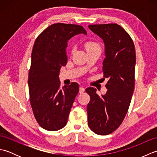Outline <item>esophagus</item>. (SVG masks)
Instances as JSON below:
<instances>
[{
    "label": "esophagus",
    "mask_w": 157,
    "mask_h": 157,
    "mask_svg": "<svg viewBox=\"0 0 157 157\" xmlns=\"http://www.w3.org/2000/svg\"><path fill=\"white\" fill-rule=\"evenodd\" d=\"M85 91V88L83 87V86H80L79 87V92L80 93V94H82V93H83Z\"/></svg>",
    "instance_id": "obj_1"
}]
</instances>
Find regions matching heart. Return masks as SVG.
I'll return each mask as SVG.
<instances>
[{
  "mask_svg": "<svg viewBox=\"0 0 157 157\" xmlns=\"http://www.w3.org/2000/svg\"><path fill=\"white\" fill-rule=\"evenodd\" d=\"M86 48L87 51H94V50H100L101 51V47L100 46L94 42H88L86 44Z\"/></svg>",
  "mask_w": 157,
  "mask_h": 157,
  "instance_id": "b5f03b06",
  "label": "heart"
}]
</instances>
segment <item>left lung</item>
Here are the masks:
<instances>
[{
	"mask_svg": "<svg viewBox=\"0 0 157 157\" xmlns=\"http://www.w3.org/2000/svg\"><path fill=\"white\" fill-rule=\"evenodd\" d=\"M88 28L105 43L102 71L108 79L105 95L98 96L92 87L86 89L90 97L87 106L88 125L95 134L104 136L117 129L128 113L135 85V46L128 33L117 23Z\"/></svg>",
	"mask_w": 157,
	"mask_h": 157,
	"instance_id": "obj_1",
	"label": "left lung"
}]
</instances>
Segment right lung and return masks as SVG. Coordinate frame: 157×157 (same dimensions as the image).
Instances as JSON below:
<instances>
[{"label": "right lung", "mask_w": 157, "mask_h": 157, "mask_svg": "<svg viewBox=\"0 0 157 157\" xmlns=\"http://www.w3.org/2000/svg\"><path fill=\"white\" fill-rule=\"evenodd\" d=\"M79 34H87L81 25L55 23L38 36L33 46L28 78L29 101L36 121L48 131L65 126L79 92L76 82L61 88L59 75L67 61L68 40Z\"/></svg>", "instance_id": "obj_1"}]
</instances>
